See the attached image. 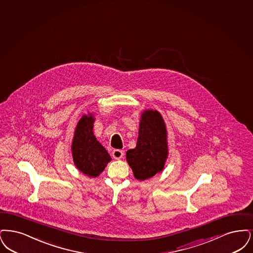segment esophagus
<instances>
[{
  "mask_svg": "<svg viewBox=\"0 0 253 253\" xmlns=\"http://www.w3.org/2000/svg\"><path fill=\"white\" fill-rule=\"evenodd\" d=\"M112 156H113L114 159L120 160L121 158H123V156H124V150H122V149H114L112 151Z\"/></svg>",
  "mask_w": 253,
  "mask_h": 253,
  "instance_id": "34e87169",
  "label": "esophagus"
}]
</instances>
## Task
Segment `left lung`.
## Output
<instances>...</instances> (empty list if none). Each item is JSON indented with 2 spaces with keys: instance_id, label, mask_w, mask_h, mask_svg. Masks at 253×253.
Listing matches in <instances>:
<instances>
[{
  "instance_id": "left-lung-1",
  "label": "left lung",
  "mask_w": 253,
  "mask_h": 253,
  "mask_svg": "<svg viewBox=\"0 0 253 253\" xmlns=\"http://www.w3.org/2000/svg\"><path fill=\"white\" fill-rule=\"evenodd\" d=\"M166 128L157 110H145L140 122L136 147L126 152V161L134 176L144 180L164 169L167 158Z\"/></svg>"
}]
</instances>
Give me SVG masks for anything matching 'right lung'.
<instances>
[{
    "mask_svg": "<svg viewBox=\"0 0 253 253\" xmlns=\"http://www.w3.org/2000/svg\"><path fill=\"white\" fill-rule=\"evenodd\" d=\"M93 117L83 115L77 124L72 144L74 163L88 176H98L110 163V156L101 145L92 132Z\"/></svg>",
    "mask_w": 253,
    "mask_h": 253,
    "instance_id": "obj_1",
    "label": "right lung"
}]
</instances>
